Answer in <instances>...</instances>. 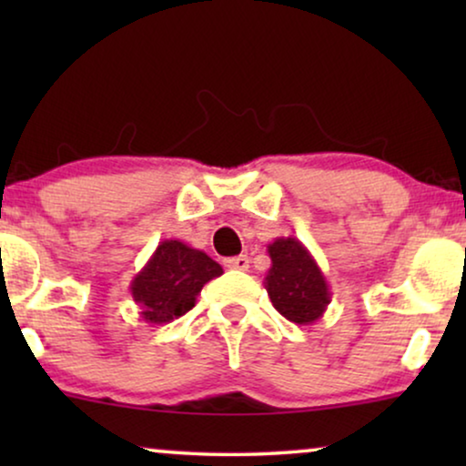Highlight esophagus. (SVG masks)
Listing matches in <instances>:
<instances>
[{"mask_svg": "<svg viewBox=\"0 0 466 466\" xmlns=\"http://www.w3.org/2000/svg\"><path fill=\"white\" fill-rule=\"evenodd\" d=\"M250 260H248L246 254H239V257H231V258H225V267L227 269H238V271H248V265Z\"/></svg>", "mask_w": 466, "mask_h": 466, "instance_id": "1", "label": "esophagus"}]
</instances>
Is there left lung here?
Listing matches in <instances>:
<instances>
[{
	"label": "left lung",
	"instance_id": "left-lung-1",
	"mask_svg": "<svg viewBox=\"0 0 466 466\" xmlns=\"http://www.w3.org/2000/svg\"><path fill=\"white\" fill-rule=\"evenodd\" d=\"M271 267L265 289L273 308L295 324H314L330 303L327 278L297 238H276L267 246Z\"/></svg>",
	"mask_w": 466,
	"mask_h": 466
}]
</instances>
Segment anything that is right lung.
<instances>
[{
    "instance_id": "obj_1",
    "label": "right lung",
    "mask_w": 466,
    "mask_h": 466,
    "mask_svg": "<svg viewBox=\"0 0 466 466\" xmlns=\"http://www.w3.org/2000/svg\"><path fill=\"white\" fill-rule=\"evenodd\" d=\"M222 267L180 239H165L131 279V297L148 324H167L195 308L197 295Z\"/></svg>"
}]
</instances>
